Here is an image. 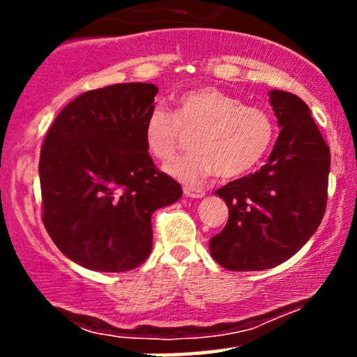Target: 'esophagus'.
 Segmentation results:
<instances>
[{"mask_svg":"<svg viewBox=\"0 0 357 357\" xmlns=\"http://www.w3.org/2000/svg\"><path fill=\"white\" fill-rule=\"evenodd\" d=\"M184 195H186L188 198H203L206 192H204V190H199V188L186 186V188H184Z\"/></svg>","mask_w":357,"mask_h":357,"instance_id":"34e87169","label":"esophagus"}]
</instances>
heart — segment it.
I'll return each instance as SVG.
<instances>
[{"label":"heart","instance_id":"obj_1","mask_svg":"<svg viewBox=\"0 0 357 357\" xmlns=\"http://www.w3.org/2000/svg\"><path fill=\"white\" fill-rule=\"evenodd\" d=\"M184 132H195L192 153L165 166L174 179L198 186L213 174L230 179L248 173L275 136L273 119L265 109L243 105L238 97L216 87L188 90L176 100V112L154 105L144 122V141L158 159H169Z\"/></svg>","mask_w":357,"mask_h":357}]
</instances>
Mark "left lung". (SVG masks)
<instances>
[{
  "instance_id": "obj_1",
  "label": "left lung",
  "mask_w": 357,
  "mask_h": 357,
  "mask_svg": "<svg viewBox=\"0 0 357 357\" xmlns=\"http://www.w3.org/2000/svg\"><path fill=\"white\" fill-rule=\"evenodd\" d=\"M268 97L280 127L268 161L215 191L230 216L210 240V252L231 272L284 264L314 235L326 211L329 146L304 100L284 90H270Z\"/></svg>"
}]
</instances>
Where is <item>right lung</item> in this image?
I'll return each instance as SVG.
<instances>
[{
	"label": "right lung",
	"instance_id": "1",
	"mask_svg": "<svg viewBox=\"0 0 357 357\" xmlns=\"http://www.w3.org/2000/svg\"><path fill=\"white\" fill-rule=\"evenodd\" d=\"M154 84L89 90L61 109L40 153L43 225L72 261L96 272L139 267L153 248L151 216L183 196L144 141Z\"/></svg>",
	"mask_w": 357,
	"mask_h": 357
}]
</instances>
